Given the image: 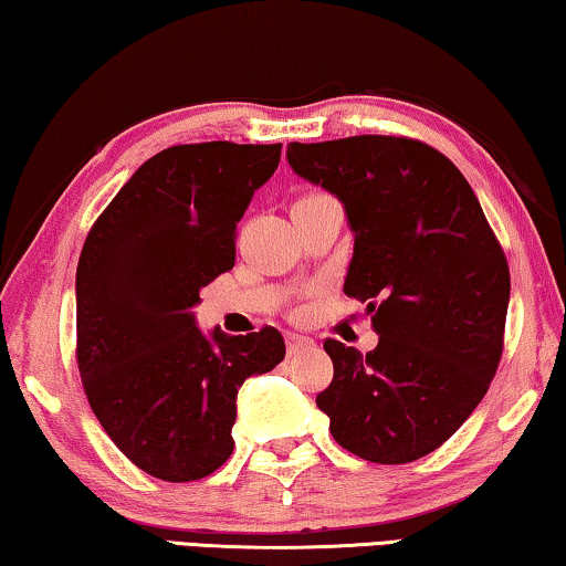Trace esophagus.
I'll return each instance as SVG.
<instances>
[{"label": "esophagus", "mask_w": 566, "mask_h": 566, "mask_svg": "<svg viewBox=\"0 0 566 566\" xmlns=\"http://www.w3.org/2000/svg\"><path fill=\"white\" fill-rule=\"evenodd\" d=\"M285 347H289V355H298V353L314 350V339L304 335H289L285 337Z\"/></svg>", "instance_id": "obj_1"}]
</instances>
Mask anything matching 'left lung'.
I'll return each instance as SVG.
<instances>
[{
  "instance_id": "1",
  "label": "left lung",
  "mask_w": 566,
  "mask_h": 566,
  "mask_svg": "<svg viewBox=\"0 0 566 566\" xmlns=\"http://www.w3.org/2000/svg\"><path fill=\"white\" fill-rule=\"evenodd\" d=\"M289 165L345 206V293L368 304L378 335L366 355L324 343L335 376L316 407L360 459H422L467 422L500 366L505 252L459 167L415 138L293 142Z\"/></svg>"
}]
</instances>
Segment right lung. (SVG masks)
Returning <instances> with one entry per match:
<instances>
[{
  "mask_svg": "<svg viewBox=\"0 0 566 566\" xmlns=\"http://www.w3.org/2000/svg\"><path fill=\"white\" fill-rule=\"evenodd\" d=\"M281 144H180L154 154L92 223L76 265V366L123 455L165 482L213 474L234 451L237 391L285 358L275 327L211 337L200 289L234 268L237 223Z\"/></svg>",
  "mask_w": 566,
  "mask_h": 566,
  "instance_id": "add662e5",
  "label": "right lung"
}]
</instances>
